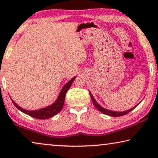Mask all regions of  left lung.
<instances>
[{
  "mask_svg": "<svg viewBox=\"0 0 158 158\" xmlns=\"http://www.w3.org/2000/svg\"><path fill=\"white\" fill-rule=\"evenodd\" d=\"M89 93H90V98H91V100H92V101H93V103H94V104L95 106H96V107L97 108V109H98L99 111H101V113H103V114H106V115H109V116H122L126 115L127 114L129 113V112L132 111V110H133L134 109H135V107L137 106H136L131 108V109L127 110V111H123V112H118V111H110V110H107V109H104V108H103L102 106H101L99 105L98 103L96 102V101L95 100L94 98V96H92L91 93H90V91H89Z\"/></svg>",
  "mask_w": 158,
  "mask_h": 158,
  "instance_id": "1",
  "label": "left lung"
}]
</instances>
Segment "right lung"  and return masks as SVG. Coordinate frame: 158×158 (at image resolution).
<instances>
[{
	"label": "right lung",
	"mask_w": 158,
	"mask_h": 158,
	"mask_svg": "<svg viewBox=\"0 0 158 158\" xmlns=\"http://www.w3.org/2000/svg\"><path fill=\"white\" fill-rule=\"evenodd\" d=\"M75 77H73L70 81H68V83L63 86V88H62L61 91L60 93L59 96H58V98L57 100H56L55 102L48 107L44 108V109L40 110H36V111H28V110H25L22 109V108H21L20 106H19L12 99L11 101L17 109L20 110L21 111H22L23 113L31 116V117L38 118V119H46V118L52 117L53 116L56 115V114L59 113V112L62 110V106H63L64 105L66 93L68 92V89L70 88V85H72L73 82L74 81Z\"/></svg>",
	"instance_id": "right-lung-1"
}]
</instances>
